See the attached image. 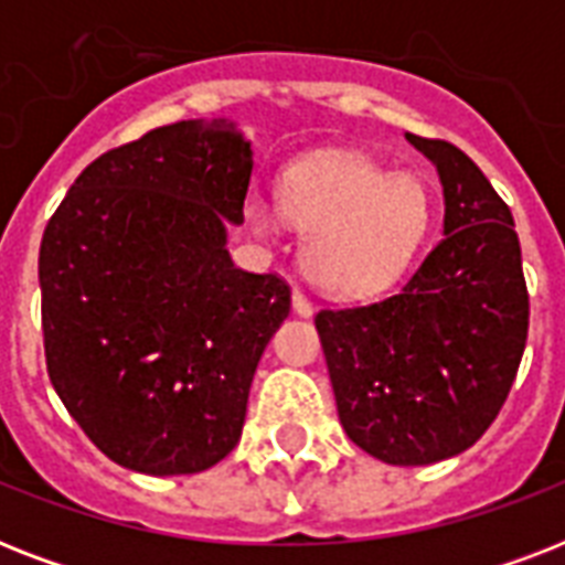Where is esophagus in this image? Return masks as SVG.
<instances>
[{
  "mask_svg": "<svg viewBox=\"0 0 565 565\" xmlns=\"http://www.w3.org/2000/svg\"><path fill=\"white\" fill-rule=\"evenodd\" d=\"M292 310H296V317H313V305L301 290H292Z\"/></svg>",
  "mask_w": 565,
  "mask_h": 565,
  "instance_id": "1",
  "label": "esophagus"
}]
</instances>
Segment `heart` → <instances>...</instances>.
<instances>
[{"instance_id":"b5f03b06","label":"heart","mask_w":565,"mask_h":565,"mask_svg":"<svg viewBox=\"0 0 565 565\" xmlns=\"http://www.w3.org/2000/svg\"><path fill=\"white\" fill-rule=\"evenodd\" d=\"M278 204L308 231L301 266L328 292L361 296L411 266L434 222V199L411 172H386L358 154H319L284 172ZM273 204L252 207V225L273 231Z\"/></svg>"}]
</instances>
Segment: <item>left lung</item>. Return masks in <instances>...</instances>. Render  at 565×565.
<instances>
[{"mask_svg": "<svg viewBox=\"0 0 565 565\" xmlns=\"http://www.w3.org/2000/svg\"><path fill=\"white\" fill-rule=\"evenodd\" d=\"M437 167L443 239L402 290L319 310L337 413L354 446L428 466L475 446L508 398L527 340V287L513 213L469 154L404 135Z\"/></svg>", "mask_w": 565, "mask_h": 565, "instance_id": "8db88e82", "label": "left lung"}]
</instances>
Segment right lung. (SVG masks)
Here are the masks:
<instances>
[{
	"label": "right lung",
	"mask_w": 565,
	"mask_h": 565,
	"mask_svg": "<svg viewBox=\"0 0 565 565\" xmlns=\"http://www.w3.org/2000/svg\"><path fill=\"white\" fill-rule=\"evenodd\" d=\"M255 152L231 119H181L75 179L40 243L46 370L114 463L211 469L239 443L290 287L237 269Z\"/></svg>",
	"instance_id": "1"
}]
</instances>
